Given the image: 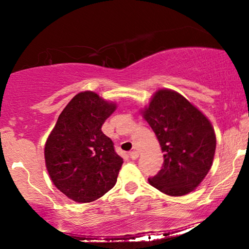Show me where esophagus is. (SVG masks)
<instances>
[{"instance_id":"esophagus-1","label":"esophagus","mask_w":249,"mask_h":249,"mask_svg":"<svg viewBox=\"0 0 249 249\" xmlns=\"http://www.w3.org/2000/svg\"><path fill=\"white\" fill-rule=\"evenodd\" d=\"M129 156H130L131 160H136V159L138 158V152L132 151V152H130V154H129Z\"/></svg>"}]
</instances>
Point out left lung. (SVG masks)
<instances>
[{
  "mask_svg": "<svg viewBox=\"0 0 249 249\" xmlns=\"http://www.w3.org/2000/svg\"><path fill=\"white\" fill-rule=\"evenodd\" d=\"M142 113L164 153L162 169L149 183L169 196L193 192L213 163L216 138L210 120L171 89L156 91Z\"/></svg>",
  "mask_w": 249,
  "mask_h": 249,
  "instance_id": "8db88e82",
  "label": "left lung"
}]
</instances>
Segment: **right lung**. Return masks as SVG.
Returning <instances> with one entry per match:
<instances>
[{
  "mask_svg": "<svg viewBox=\"0 0 249 249\" xmlns=\"http://www.w3.org/2000/svg\"><path fill=\"white\" fill-rule=\"evenodd\" d=\"M117 108L94 91H81L61 112L44 155L54 186L77 203L94 202L113 188L121 156L102 131Z\"/></svg>",
  "mask_w": 249,
  "mask_h": 249,
  "instance_id": "right-lung-1",
  "label": "right lung"
}]
</instances>
